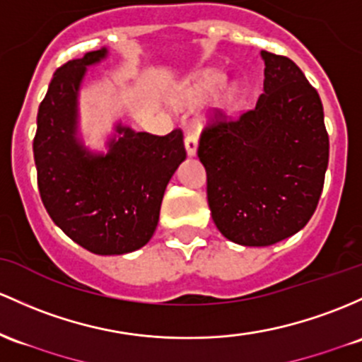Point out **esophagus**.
Returning <instances> with one entry per match:
<instances>
[{
  "label": "esophagus",
  "mask_w": 362,
  "mask_h": 362,
  "mask_svg": "<svg viewBox=\"0 0 362 362\" xmlns=\"http://www.w3.org/2000/svg\"><path fill=\"white\" fill-rule=\"evenodd\" d=\"M197 141H199V139H197L196 132H187V136H185V149H187L189 156H196Z\"/></svg>",
  "instance_id": "esophagus-1"
}]
</instances>
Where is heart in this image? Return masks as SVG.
<instances>
[{
	"label": "heart",
	"mask_w": 362,
	"mask_h": 362,
	"mask_svg": "<svg viewBox=\"0 0 362 362\" xmlns=\"http://www.w3.org/2000/svg\"><path fill=\"white\" fill-rule=\"evenodd\" d=\"M223 81H225V77L220 74V71H214V70L202 71V74L197 75L190 94H192V98L209 96V94H213L218 87L223 84Z\"/></svg>",
	"instance_id": "b5f03b06"
}]
</instances>
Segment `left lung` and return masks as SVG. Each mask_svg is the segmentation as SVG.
<instances>
[{
  "label": "left lung",
  "instance_id": "left-lung-1",
  "mask_svg": "<svg viewBox=\"0 0 362 362\" xmlns=\"http://www.w3.org/2000/svg\"><path fill=\"white\" fill-rule=\"evenodd\" d=\"M264 93L228 118L214 110L197 156L214 225L228 240L264 247L304 228L316 211L329 141L317 90L291 58L261 51Z\"/></svg>",
  "mask_w": 362,
  "mask_h": 362
}]
</instances>
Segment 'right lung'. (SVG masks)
Here are the masks:
<instances>
[{
  "label": "right lung",
  "mask_w": 362,
  "mask_h": 362,
  "mask_svg": "<svg viewBox=\"0 0 362 362\" xmlns=\"http://www.w3.org/2000/svg\"><path fill=\"white\" fill-rule=\"evenodd\" d=\"M106 47L70 59L54 71L37 111L34 161L51 220L71 240L111 256L141 249L153 237L170 178L185 160L184 134L134 132L117 125L108 154H93L75 137L77 96L89 65Z\"/></svg>",
  "instance_id": "1"
}]
</instances>
